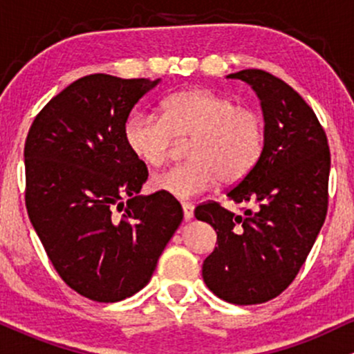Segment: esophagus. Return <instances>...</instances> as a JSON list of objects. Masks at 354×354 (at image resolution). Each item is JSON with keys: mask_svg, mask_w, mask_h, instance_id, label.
<instances>
[{"mask_svg": "<svg viewBox=\"0 0 354 354\" xmlns=\"http://www.w3.org/2000/svg\"><path fill=\"white\" fill-rule=\"evenodd\" d=\"M183 214H185V219L186 221H189L191 218H193V213H194V206L191 205V203H183Z\"/></svg>", "mask_w": 354, "mask_h": 354, "instance_id": "1", "label": "esophagus"}]
</instances>
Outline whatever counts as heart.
<instances>
[{
  "label": "heart",
  "mask_w": 354,
  "mask_h": 354,
  "mask_svg": "<svg viewBox=\"0 0 354 354\" xmlns=\"http://www.w3.org/2000/svg\"><path fill=\"white\" fill-rule=\"evenodd\" d=\"M124 143L141 163L156 168L171 156L174 138L186 140L189 161L154 174L153 188L189 200L221 181L236 185L256 168L266 146L265 118L206 88L183 89L161 101V115L136 111L126 120Z\"/></svg>",
  "instance_id": "1"
}]
</instances>
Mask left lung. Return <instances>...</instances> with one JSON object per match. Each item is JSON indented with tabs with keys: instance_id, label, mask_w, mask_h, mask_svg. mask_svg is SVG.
<instances>
[{
	"instance_id": "left-lung-1",
	"label": "left lung",
	"mask_w": 354,
	"mask_h": 354,
	"mask_svg": "<svg viewBox=\"0 0 354 354\" xmlns=\"http://www.w3.org/2000/svg\"><path fill=\"white\" fill-rule=\"evenodd\" d=\"M228 78L246 81L261 100L266 146L253 171L226 191L241 214L216 201L194 209L218 234L203 279L225 301L259 304L293 283L315 245L328 211L331 154L315 111L290 84L263 70Z\"/></svg>"
}]
</instances>
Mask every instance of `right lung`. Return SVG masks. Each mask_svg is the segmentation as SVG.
Instances as JSON below:
<instances>
[{"instance_id": "obj_1", "label": "right lung", "mask_w": 354, "mask_h": 354, "mask_svg": "<svg viewBox=\"0 0 354 354\" xmlns=\"http://www.w3.org/2000/svg\"><path fill=\"white\" fill-rule=\"evenodd\" d=\"M158 81L83 76L48 101L28 131V216L61 279L93 301H121L145 288L183 221L173 196L138 194L148 168L123 136L133 106Z\"/></svg>"}]
</instances>
